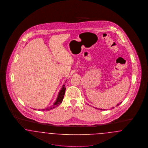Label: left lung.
I'll use <instances>...</instances> for the list:
<instances>
[{"mask_svg":"<svg viewBox=\"0 0 148 148\" xmlns=\"http://www.w3.org/2000/svg\"><path fill=\"white\" fill-rule=\"evenodd\" d=\"M121 103H120V104H121ZM120 104H118V105H117V106H119ZM101 110H102V109H101ZM103 110H105V109H103Z\"/></svg>","mask_w":148,"mask_h":148,"instance_id":"left-lung-1","label":"left lung"}]
</instances>
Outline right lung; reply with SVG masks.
I'll list each match as a JSON object with an SVG mask.
<instances>
[{"label":"right lung","instance_id":"add662e5","mask_svg":"<svg viewBox=\"0 0 148 148\" xmlns=\"http://www.w3.org/2000/svg\"><path fill=\"white\" fill-rule=\"evenodd\" d=\"M65 89H66V88H65V85L64 84L62 86V88H61V90H60V92H59V94H58V98L56 99V101L54 103V104L53 105V106H49L47 108H46L45 109H42V110H41V111H44L45 110H50L52 109H54L57 106H59V104H60L62 103V101H63V99L64 98V94H65Z\"/></svg>","mask_w":148,"mask_h":148}]
</instances>
